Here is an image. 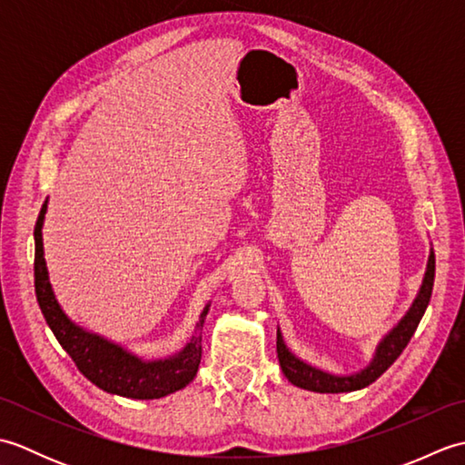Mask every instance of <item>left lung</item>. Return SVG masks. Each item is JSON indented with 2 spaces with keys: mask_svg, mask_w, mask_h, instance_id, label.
Masks as SVG:
<instances>
[{
  "mask_svg": "<svg viewBox=\"0 0 465 465\" xmlns=\"http://www.w3.org/2000/svg\"><path fill=\"white\" fill-rule=\"evenodd\" d=\"M433 278H436V255L431 252L426 278H423L421 290L418 293L416 302H413L410 312L406 313V318H403L396 328L385 335L383 341L378 345L373 361L360 373L331 375L328 371L312 368V365L298 360L288 348H285L282 333L278 330V343L275 345H278V360L285 378H288L293 385H298V388L318 391V393H341V391H355V390L368 388L370 383L378 380L380 375L400 358V353L406 350V345L410 343L411 335L416 333L420 320L423 318V313H426V308L431 298Z\"/></svg>",
  "mask_w": 465,
  "mask_h": 465,
  "instance_id": "obj_1",
  "label": "left lung"
}]
</instances>
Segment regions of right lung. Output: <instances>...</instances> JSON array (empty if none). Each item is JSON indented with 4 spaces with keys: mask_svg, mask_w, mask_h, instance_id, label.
Returning <instances> with one entry per match:
<instances>
[{
    "mask_svg": "<svg viewBox=\"0 0 465 465\" xmlns=\"http://www.w3.org/2000/svg\"><path fill=\"white\" fill-rule=\"evenodd\" d=\"M47 210L44 202L42 212L37 215L34 238H35V260H34V278L35 295L39 310L49 328H52L59 345L69 353L87 380L95 383L104 391L115 393V396L132 400H157L167 393L185 388L190 383L202 360V328L207 308L203 310L200 322L195 325V333L185 345L183 351L170 360L160 361H142L135 355L124 351L120 345L107 341L100 335L84 331L75 323L67 320V315L59 308L55 295L52 292L47 278V268L44 260V242L42 225Z\"/></svg>",
    "mask_w": 465,
    "mask_h": 465,
    "instance_id": "obj_1",
    "label": "right lung"
}]
</instances>
